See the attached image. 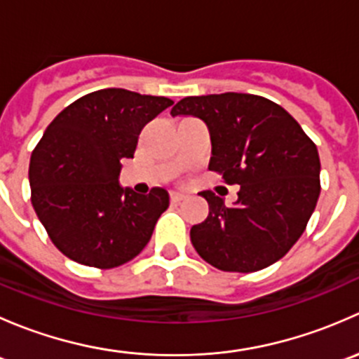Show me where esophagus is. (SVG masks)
<instances>
[{
    "label": "esophagus",
    "instance_id": "34e87169",
    "mask_svg": "<svg viewBox=\"0 0 359 359\" xmlns=\"http://www.w3.org/2000/svg\"><path fill=\"white\" fill-rule=\"evenodd\" d=\"M186 200V196H184V194H180V193H172L170 194V201L172 203H180V201H184Z\"/></svg>",
    "mask_w": 359,
    "mask_h": 359
}]
</instances>
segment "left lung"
I'll use <instances>...</instances> for the list:
<instances>
[{"instance_id": "8db88e82", "label": "left lung", "mask_w": 359, "mask_h": 359, "mask_svg": "<svg viewBox=\"0 0 359 359\" xmlns=\"http://www.w3.org/2000/svg\"><path fill=\"white\" fill-rule=\"evenodd\" d=\"M170 114L203 119L212 139L208 168L241 186L234 206L213 191L200 193L210 212L191 227V241L201 259L227 273H253L280 260L316 208V144L283 107L252 93L186 97Z\"/></svg>"}]
</instances>
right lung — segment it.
Masks as SVG:
<instances>
[{"instance_id": "right-lung-1", "label": "right lung", "mask_w": 359, "mask_h": 359, "mask_svg": "<svg viewBox=\"0 0 359 359\" xmlns=\"http://www.w3.org/2000/svg\"><path fill=\"white\" fill-rule=\"evenodd\" d=\"M172 104L123 88L97 90L45 130L29 163L31 201L52 243L71 260L111 269L149 243L168 193L123 189L119 161L133 158L140 130Z\"/></svg>"}]
</instances>
